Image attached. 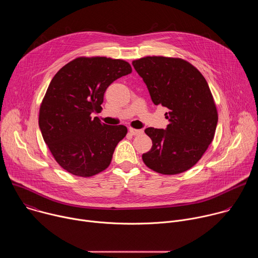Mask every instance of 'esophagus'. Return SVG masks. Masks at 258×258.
Wrapping results in <instances>:
<instances>
[{
  "instance_id": "obj_1",
  "label": "esophagus",
  "mask_w": 258,
  "mask_h": 258,
  "mask_svg": "<svg viewBox=\"0 0 258 258\" xmlns=\"http://www.w3.org/2000/svg\"><path fill=\"white\" fill-rule=\"evenodd\" d=\"M128 132H130V134L133 135V136H138V135L143 134V130H136V128H132V127H130Z\"/></svg>"
}]
</instances>
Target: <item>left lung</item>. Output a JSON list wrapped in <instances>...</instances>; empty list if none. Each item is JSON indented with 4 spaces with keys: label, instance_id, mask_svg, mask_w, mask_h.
<instances>
[{
    "label": "left lung",
    "instance_id": "8db88e82",
    "mask_svg": "<svg viewBox=\"0 0 258 258\" xmlns=\"http://www.w3.org/2000/svg\"><path fill=\"white\" fill-rule=\"evenodd\" d=\"M155 105L168 108L165 130L148 127L152 148L144 163L162 174H177L194 166L213 140L217 111L204 77L189 62L162 56L133 61Z\"/></svg>",
    "mask_w": 258,
    "mask_h": 258
}]
</instances>
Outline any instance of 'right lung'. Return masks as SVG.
<instances>
[{"label": "right lung", "instance_id": "obj_1", "mask_svg": "<svg viewBox=\"0 0 258 258\" xmlns=\"http://www.w3.org/2000/svg\"><path fill=\"white\" fill-rule=\"evenodd\" d=\"M131 72V65L120 59L80 57L52 79L39 125L52 155L66 171L88 177L109 166L127 128L102 123L92 114L102 109L106 89Z\"/></svg>", "mask_w": 258, "mask_h": 258}]
</instances>
